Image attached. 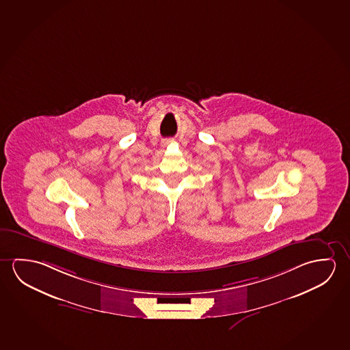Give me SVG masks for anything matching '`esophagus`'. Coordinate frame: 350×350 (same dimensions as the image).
Returning a JSON list of instances; mask_svg holds the SVG:
<instances>
[{"instance_id": "1", "label": "esophagus", "mask_w": 350, "mask_h": 350, "mask_svg": "<svg viewBox=\"0 0 350 350\" xmlns=\"http://www.w3.org/2000/svg\"><path fill=\"white\" fill-rule=\"evenodd\" d=\"M167 144H169V141H164V142H163V146H167Z\"/></svg>"}]
</instances>
